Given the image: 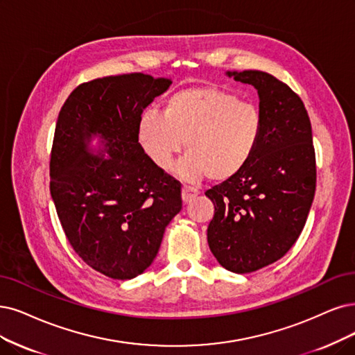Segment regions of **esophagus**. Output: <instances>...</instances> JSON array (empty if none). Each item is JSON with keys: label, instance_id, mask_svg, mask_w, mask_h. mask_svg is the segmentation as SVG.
Returning a JSON list of instances; mask_svg holds the SVG:
<instances>
[{"label": "esophagus", "instance_id": "1", "mask_svg": "<svg viewBox=\"0 0 355 355\" xmlns=\"http://www.w3.org/2000/svg\"><path fill=\"white\" fill-rule=\"evenodd\" d=\"M198 194H199V193H198V190H196V189L184 186V187H182V190H181V199H182V203H184V205L190 203L191 200H194V199H196V196H198Z\"/></svg>", "mask_w": 355, "mask_h": 355}]
</instances>
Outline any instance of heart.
<instances>
[{
    "label": "heart",
    "mask_w": 355,
    "mask_h": 355,
    "mask_svg": "<svg viewBox=\"0 0 355 355\" xmlns=\"http://www.w3.org/2000/svg\"><path fill=\"white\" fill-rule=\"evenodd\" d=\"M263 135V115L252 102L218 87L175 92L161 115L144 112L137 123V140L150 162L168 171L184 141L187 156L177 174L186 181L209 175L227 181L250 164Z\"/></svg>",
    "instance_id": "1"
}]
</instances>
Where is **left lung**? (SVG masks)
Wrapping results in <instances>:
<instances>
[{
  "label": "left lung",
  "mask_w": 355,
  "mask_h": 355,
  "mask_svg": "<svg viewBox=\"0 0 355 355\" xmlns=\"http://www.w3.org/2000/svg\"><path fill=\"white\" fill-rule=\"evenodd\" d=\"M227 76L257 90L263 135L239 175L206 191L215 206L207 243L222 268L250 273L300 237L316 190V156L309 114L290 86L259 70Z\"/></svg>",
  "instance_id": "left-lung-1"
}]
</instances>
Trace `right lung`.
Here are the masks:
<instances>
[{"label": "right lung", "instance_id": "1", "mask_svg": "<svg viewBox=\"0 0 355 355\" xmlns=\"http://www.w3.org/2000/svg\"><path fill=\"white\" fill-rule=\"evenodd\" d=\"M171 85L143 73L96 78L77 86L58 114L52 200L74 252L112 279L146 270L181 211L180 182L156 168L137 140L143 110Z\"/></svg>", "mask_w": 355, "mask_h": 355}]
</instances>
